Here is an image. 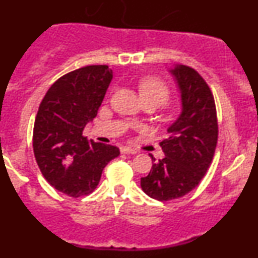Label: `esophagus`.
Listing matches in <instances>:
<instances>
[{"label": "esophagus", "instance_id": "obj_1", "mask_svg": "<svg viewBox=\"0 0 258 258\" xmlns=\"http://www.w3.org/2000/svg\"><path fill=\"white\" fill-rule=\"evenodd\" d=\"M120 150L122 154H136L137 153V150L133 149V148H131V147H121Z\"/></svg>", "mask_w": 258, "mask_h": 258}]
</instances>
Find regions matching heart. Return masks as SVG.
I'll list each match as a JSON object with an SVG mask.
<instances>
[{
	"mask_svg": "<svg viewBox=\"0 0 258 258\" xmlns=\"http://www.w3.org/2000/svg\"><path fill=\"white\" fill-rule=\"evenodd\" d=\"M138 90L143 100L153 99L160 104L166 103L171 97V91L166 82L158 76H147L139 80Z\"/></svg>",
	"mask_w": 258,
	"mask_h": 258,
	"instance_id": "b5f03b06",
	"label": "heart"
}]
</instances>
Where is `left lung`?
I'll return each mask as SVG.
<instances>
[{"instance_id": "1", "label": "left lung", "mask_w": 258, "mask_h": 258, "mask_svg": "<svg viewBox=\"0 0 258 258\" xmlns=\"http://www.w3.org/2000/svg\"><path fill=\"white\" fill-rule=\"evenodd\" d=\"M182 93L183 110L160 142L165 158L155 161L142 177L144 193L153 199H178L200 183L214 159L218 139L217 111L214 94L193 68L180 65L172 70Z\"/></svg>"}]
</instances>
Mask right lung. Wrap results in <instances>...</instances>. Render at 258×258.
<instances>
[{
	"instance_id": "add662e5",
	"label": "right lung",
	"mask_w": 258,
	"mask_h": 258,
	"mask_svg": "<svg viewBox=\"0 0 258 258\" xmlns=\"http://www.w3.org/2000/svg\"><path fill=\"white\" fill-rule=\"evenodd\" d=\"M112 79L108 65L65 74L47 91L35 119L32 147L47 182L72 198L91 194L119 148L88 141L84 127L98 114Z\"/></svg>"
}]
</instances>
